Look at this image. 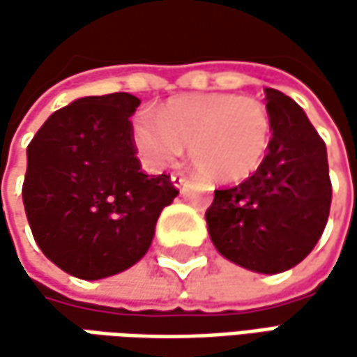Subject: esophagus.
Instances as JSON below:
<instances>
[{
  "mask_svg": "<svg viewBox=\"0 0 357 357\" xmlns=\"http://www.w3.org/2000/svg\"><path fill=\"white\" fill-rule=\"evenodd\" d=\"M171 181H172V185L176 186V188H185V186L188 185V178H186L185 174H181V172H174V174H171Z\"/></svg>",
  "mask_w": 357,
  "mask_h": 357,
  "instance_id": "obj_1",
  "label": "esophagus"
}]
</instances>
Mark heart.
I'll use <instances>...</instances> for the list:
<instances>
[{
    "label": "heart",
    "instance_id": "1",
    "mask_svg": "<svg viewBox=\"0 0 357 357\" xmlns=\"http://www.w3.org/2000/svg\"><path fill=\"white\" fill-rule=\"evenodd\" d=\"M132 127V143L144 165L160 171L186 143L188 157L214 183H240L262 162L270 143L266 107L232 93L183 95Z\"/></svg>",
    "mask_w": 357,
    "mask_h": 357
}]
</instances>
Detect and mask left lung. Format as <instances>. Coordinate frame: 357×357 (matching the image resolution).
<instances>
[{
	"label": "left lung",
	"instance_id": "1",
	"mask_svg": "<svg viewBox=\"0 0 357 357\" xmlns=\"http://www.w3.org/2000/svg\"><path fill=\"white\" fill-rule=\"evenodd\" d=\"M264 93L272 132L266 157L244 183L214 190L206 227L227 260L278 274L300 264L322 236L332 183L326 144L302 107L280 91Z\"/></svg>",
	"mask_w": 357,
	"mask_h": 357
}]
</instances>
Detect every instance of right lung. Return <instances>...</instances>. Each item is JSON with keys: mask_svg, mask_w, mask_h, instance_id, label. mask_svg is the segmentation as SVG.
<instances>
[{"mask_svg": "<svg viewBox=\"0 0 357 357\" xmlns=\"http://www.w3.org/2000/svg\"><path fill=\"white\" fill-rule=\"evenodd\" d=\"M129 93L81 97L55 111L27 146L23 204L49 260L81 280H101L143 258L162 208L178 190L144 174Z\"/></svg>", "mask_w": 357, "mask_h": 357, "instance_id": "obj_1", "label": "right lung"}]
</instances>
